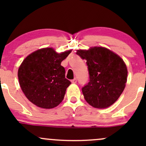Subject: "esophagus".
<instances>
[{"label": "esophagus", "instance_id": "obj_1", "mask_svg": "<svg viewBox=\"0 0 146 146\" xmlns=\"http://www.w3.org/2000/svg\"><path fill=\"white\" fill-rule=\"evenodd\" d=\"M71 82L73 84H76L77 83V79L76 78H74L73 80H71Z\"/></svg>", "mask_w": 146, "mask_h": 146}]
</instances>
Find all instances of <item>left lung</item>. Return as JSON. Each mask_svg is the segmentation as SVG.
<instances>
[{
  "instance_id": "1",
  "label": "left lung",
  "mask_w": 146,
  "mask_h": 146,
  "mask_svg": "<svg viewBox=\"0 0 146 146\" xmlns=\"http://www.w3.org/2000/svg\"><path fill=\"white\" fill-rule=\"evenodd\" d=\"M86 60L89 82L82 87L85 100L97 108L113 104L124 90L128 71L123 60L104 47L95 46L76 53Z\"/></svg>"
}]
</instances>
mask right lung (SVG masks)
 Returning a JSON list of instances; mask_svg holds the SVG:
<instances>
[{"instance_id":"add662e5","label":"right lung","mask_w":146,"mask_h":146,"mask_svg":"<svg viewBox=\"0 0 146 146\" xmlns=\"http://www.w3.org/2000/svg\"><path fill=\"white\" fill-rule=\"evenodd\" d=\"M71 52L58 53L53 48H44L23 60L18 68V80L26 98L33 104L49 109L62 101L71 82L65 78L61 62Z\"/></svg>"}]
</instances>
